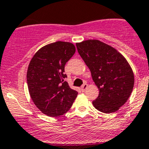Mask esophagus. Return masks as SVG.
<instances>
[{
    "mask_svg": "<svg viewBox=\"0 0 149 149\" xmlns=\"http://www.w3.org/2000/svg\"><path fill=\"white\" fill-rule=\"evenodd\" d=\"M87 86H88L87 84H86V83H85V84H84L82 86H81V90H82L83 92H84V91H85V89L87 88Z\"/></svg>",
    "mask_w": 149,
    "mask_h": 149,
    "instance_id": "34e87169",
    "label": "esophagus"
}]
</instances>
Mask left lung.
<instances>
[{
  "label": "left lung",
  "instance_id": "1",
  "mask_svg": "<svg viewBox=\"0 0 149 149\" xmlns=\"http://www.w3.org/2000/svg\"><path fill=\"white\" fill-rule=\"evenodd\" d=\"M76 46L99 89L93 106L105 113L117 111L125 104L134 88L131 65L116 49L97 39L83 41Z\"/></svg>",
  "mask_w": 149,
  "mask_h": 149
}]
</instances>
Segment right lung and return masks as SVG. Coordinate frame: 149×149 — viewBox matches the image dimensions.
<instances>
[{
	"mask_svg": "<svg viewBox=\"0 0 149 149\" xmlns=\"http://www.w3.org/2000/svg\"><path fill=\"white\" fill-rule=\"evenodd\" d=\"M75 53V46L58 41L43 46L34 54L27 72L30 95L42 113L57 117L65 113L77 95L65 81V63Z\"/></svg>",
	"mask_w": 149,
	"mask_h": 149,
	"instance_id": "1",
	"label": "right lung"
}]
</instances>
